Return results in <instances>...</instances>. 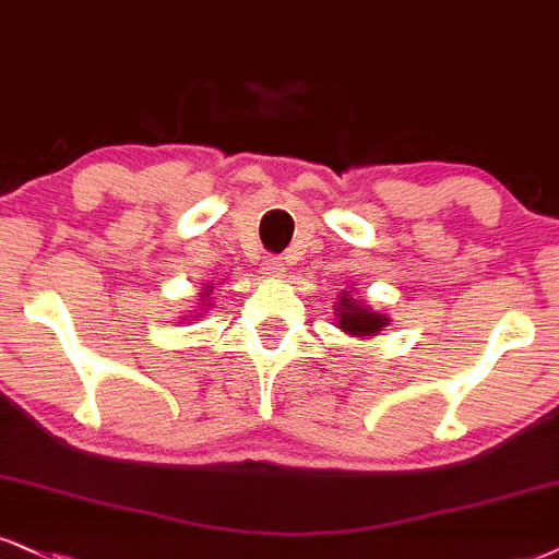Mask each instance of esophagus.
Returning <instances> with one entry per match:
<instances>
[{
	"label": "esophagus",
	"mask_w": 559,
	"mask_h": 559,
	"mask_svg": "<svg viewBox=\"0 0 559 559\" xmlns=\"http://www.w3.org/2000/svg\"><path fill=\"white\" fill-rule=\"evenodd\" d=\"M261 269H264L266 277H280V274L285 272V261H282L280 257H264V261H261Z\"/></svg>",
	"instance_id": "34e87169"
}]
</instances>
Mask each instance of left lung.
I'll list each match as a JSON object with an SVG mask.
<instances>
[{"mask_svg":"<svg viewBox=\"0 0 559 559\" xmlns=\"http://www.w3.org/2000/svg\"><path fill=\"white\" fill-rule=\"evenodd\" d=\"M340 329H344L347 334L355 336H373L381 332V329L389 323L383 313L370 311V308L360 306V302L349 298V295H342L340 302Z\"/></svg>","mask_w":559,"mask_h":559,"instance_id":"obj_1","label":"left lung"}]
</instances>
